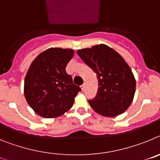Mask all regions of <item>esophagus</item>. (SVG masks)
Instances as JSON below:
<instances>
[{"instance_id":"obj_1","label":"esophagus","mask_w":160,"mask_h":160,"mask_svg":"<svg viewBox=\"0 0 160 160\" xmlns=\"http://www.w3.org/2000/svg\"><path fill=\"white\" fill-rule=\"evenodd\" d=\"M81 89H82V91H84V90H85V85L84 84L82 85V86H81Z\"/></svg>"}]
</instances>
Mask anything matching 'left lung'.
Wrapping results in <instances>:
<instances>
[{
  "label": "left lung",
  "instance_id": "obj_1",
  "mask_svg": "<svg viewBox=\"0 0 160 160\" xmlns=\"http://www.w3.org/2000/svg\"><path fill=\"white\" fill-rule=\"evenodd\" d=\"M77 53L98 79L97 95L88 101L90 107L107 117L125 112L134 98L136 82L122 56L104 44L78 49Z\"/></svg>",
  "mask_w": 160,
  "mask_h": 160
}]
</instances>
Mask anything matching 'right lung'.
I'll use <instances>...</instances> for the list:
<instances>
[{
    "label": "right lung",
    "mask_w": 160,
    "mask_h": 160,
    "mask_svg": "<svg viewBox=\"0 0 160 160\" xmlns=\"http://www.w3.org/2000/svg\"><path fill=\"white\" fill-rule=\"evenodd\" d=\"M73 49L49 48L29 66L25 78L24 94L35 113L44 118L60 116L72 107L81 88L66 72Z\"/></svg>",
    "instance_id": "add662e5"
}]
</instances>
